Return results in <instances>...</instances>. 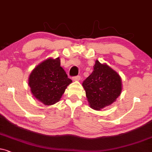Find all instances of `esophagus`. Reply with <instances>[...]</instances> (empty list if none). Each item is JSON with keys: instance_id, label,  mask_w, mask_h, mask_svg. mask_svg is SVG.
Returning a JSON list of instances; mask_svg holds the SVG:
<instances>
[{"instance_id": "esophagus-1", "label": "esophagus", "mask_w": 152, "mask_h": 152, "mask_svg": "<svg viewBox=\"0 0 152 152\" xmlns=\"http://www.w3.org/2000/svg\"><path fill=\"white\" fill-rule=\"evenodd\" d=\"M80 76L77 75V76H75V77H72V80H74V81H79V80H80Z\"/></svg>"}]
</instances>
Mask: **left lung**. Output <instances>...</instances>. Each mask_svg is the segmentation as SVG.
I'll return each instance as SVG.
<instances>
[{
  "instance_id": "8db88e82",
  "label": "left lung",
  "mask_w": 152,
  "mask_h": 152,
  "mask_svg": "<svg viewBox=\"0 0 152 152\" xmlns=\"http://www.w3.org/2000/svg\"><path fill=\"white\" fill-rule=\"evenodd\" d=\"M90 107L100 110L115 102L121 94V77L106 64L96 61L91 74L82 83Z\"/></svg>"
}]
</instances>
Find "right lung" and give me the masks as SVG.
<instances>
[{
	"label": "right lung",
	"instance_id": "1",
	"mask_svg": "<svg viewBox=\"0 0 152 152\" xmlns=\"http://www.w3.org/2000/svg\"><path fill=\"white\" fill-rule=\"evenodd\" d=\"M71 82L72 80L61 66L59 58H50L34 69L29 75L28 84L37 100L50 106L59 102Z\"/></svg>",
	"mask_w": 152,
	"mask_h": 152
}]
</instances>
